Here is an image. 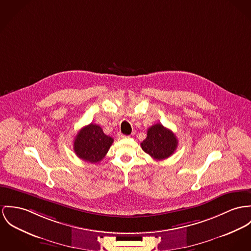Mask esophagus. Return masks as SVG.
Masks as SVG:
<instances>
[{
	"label": "esophagus",
	"mask_w": 251,
	"mask_h": 251,
	"mask_svg": "<svg viewBox=\"0 0 251 251\" xmlns=\"http://www.w3.org/2000/svg\"><path fill=\"white\" fill-rule=\"evenodd\" d=\"M117 137L120 139V138H127V137H129V136H128V135H122V134H118Z\"/></svg>",
	"instance_id": "esophagus-1"
}]
</instances>
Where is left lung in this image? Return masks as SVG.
I'll return each instance as SVG.
<instances>
[{
    "label": "left lung",
    "instance_id": "left-lung-1",
    "mask_svg": "<svg viewBox=\"0 0 251 251\" xmlns=\"http://www.w3.org/2000/svg\"><path fill=\"white\" fill-rule=\"evenodd\" d=\"M142 150L155 160H161L174 154L177 139L173 132L156 123L147 131V137L140 143Z\"/></svg>",
    "mask_w": 251,
    "mask_h": 251
}]
</instances>
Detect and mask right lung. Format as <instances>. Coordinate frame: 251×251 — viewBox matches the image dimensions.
<instances>
[{"label":"right lung","instance_id":"add662e5","mask_svg":"<svg viewBox=\"0 0 251 251\" xmlns=\"http://www.w3.org/2000/svg\"><path fill=\"white\" fill-rule=\"evenodd\" d=\"M114 138L105 135L100 126L89 124L82 128L74 141V150L79 158L97 163L108 153Z\"/></svg>","mask_w":251,"mask_h":251}]
</instances>
